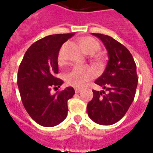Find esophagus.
Listing matches in <instances>:
<instances>
[{
    "mask_svg": "<svg viewBox=\"0 0 153 153\" xmlns=\"http://www.w3.org/2000/svg\"><path fill=\"white\" fill-rule=\"evenodd\" d=\"M75 92H76V94H79V93H81V89H79V88H76Z\"/></svg>",
    "mask_w": 153,
    "mask_h": 153,
    "instance_id": "esophagus-1",
    "label": "esophagus"
}]
</instances>
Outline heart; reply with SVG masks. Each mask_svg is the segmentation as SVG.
<instances>
[{
    "label": "heart",
    "instance_id": "b5f03b06",
    "mask_svg": "<svg viewBox=\"0 0 153 153\" xmlns=\"http://www.w3.org/2000/svg\"><path fill=\"white\" fill-rule=\"evenodd\" d=\"M81 46L83 51L87 54L93 55L100 49L99 42L91 37H85L81 40ZM58 62L62 64L64 63L63 51L60 50L58 55ZM94 76V72L89 68L77 66L74 67L65 76L68 85L76 88H80Z\"/></svg>",
    "mask_w": 153,
    "mask_h": 153
}]
</instances>
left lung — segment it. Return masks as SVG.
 Returning <instances> with one entry per match:
<instances>
[{
  "instance_id": "obj_1",
  "label": "left lung",
  "mask_w": 153,
  "mask_h": 153,
  "mask_svg": "<svg viewBox=\"0 0 153 153\" xmlns=\"http://www.w3.org/2000/svg\"><path fill=\"white\" fill-rule=\"evenodd\" d=\"M92 34L102 40L109 60L105 71L95 81L104 90H93L87 112L94 123L108 126L119 121L132 103L138 83L136 65L128 49L120 42L105 34Z\"/></svg>"
}]
</instances>
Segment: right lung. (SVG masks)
I'll return each instance as SVG.
<instances>
[{
  "label": "right lung",
  "mask_w": 153,
  "mask_h": 153,
  "mask_svg": "<svg viewBox=\"0 0 153 153\" xmlns=\"http://www.w3.org/2000/svg\"><path fill=\"white\" fill-rule=\"evenodd\" d=\"M74 33L48 35L34 42L24 55L18 72V85L24 107L32 119L42 127L59 124L68 115V100L75 94L72 87L51 94L64 81L59 72L58 55L63 43Z\"/></svg>",
  "instance_id": "obj_1"
}]
</instances>
